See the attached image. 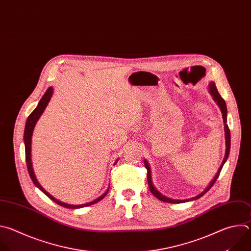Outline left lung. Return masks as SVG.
I'll list each match as a JSON object with an SVG mask.
<instances>
[{
	"label": "left lung",
	"mask_w": 251,
	"mask_h": 251,
	"mask_svg": "<svg viewBox=\"0 0 251 251\" xmlns=\"http://www.w3.org/2000/svg\"><path fill=\"white\" fill-rule=\"evenodd\" d=\"M209 89H210V93L212 94L214 100L217 102V104L219 105V107L221 108V111H222V113H223V119H224V124H225V132H226V155H225V158H224V160H223V162H222V165H221L220 168H219V171L217 172V174H216V176L214 177V179H213V181L211 182V184L207 187V189H206L204 192H202L201 194H199L198 196H196V197L190 199L191 201H192V200H197V199H199V198H201L202 196H204V195L213 187V185L215 184V182L217 181V179H218L219 176H220V173H221V171H222V168H223L224 164L226 163V159H227V157H228L229 150H230V130H229L228 126H227V124H226V123H227V121H226V113H227V111H226V102H225V100L222 98V96L219 94V91H218V89H217L215 83L212 82V83L210 84V88H209ZM144 165H145V168L147 169V182H148L149 190L151 191V193H152L158 200H160V201H162V202L171 203V204H175V203H176V204H179V203H184V202L190 201V200H183V201H178V200H172V199L166 198V197H164L163 195H161V194L153 187V185H152V181H151V172H150V168H149V166H148V164H147V162H146L145 160H144Z\"/></svg>",
	"instance_id": "8db88e82"
}]
</instances>
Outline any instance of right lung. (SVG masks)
<instances>
[{
  "instance_id": "right-lung-1",
  "label": "right lung",
  "mask_w": 251,
  "mask_h": 251,
  "mask_svg": "<svg viewBox=\"0 0 251 251\" xmlns=\"http://www.w3.org/2000/svg\"><path fill=\"white\" fill-rule=\"evenodd\" d=\"M52 93H53V89L52 87H49L46 92L44 93V95L42 96V98L40 99V101L37 105V107L33 110V112L28 116L27 120H26V124H25V133H24V141H25V160H26V166H27V170H28V173H29V176L33 182V184L38 187L49 199H51L53 202H55L56 204L62 206V207H65V208H69V209H79V208H84V207H88V206H91L95 203H98L99 201H101L102 199H104L106 197V195L108 194L109 192V189L107 190L106 193H104L101 197H99L98 199H96L95 201L93 202H90V203H87V204H84V205H77V206H74V205H67L65 203H62L60 201H58V200H56L55 198H53L51 195L48 194L41 186L40 184L38 183L37 179L35 178V175H34V172H33V169H32V164H31V158H30V148H31V136H32V131H33V128H34V126L36 124V122L38 121V119L40 118L41 114L43 113L44 109L46 108L48 102L50 101V98H51L52 96Z\"/></svg>"
}]
</instances>
